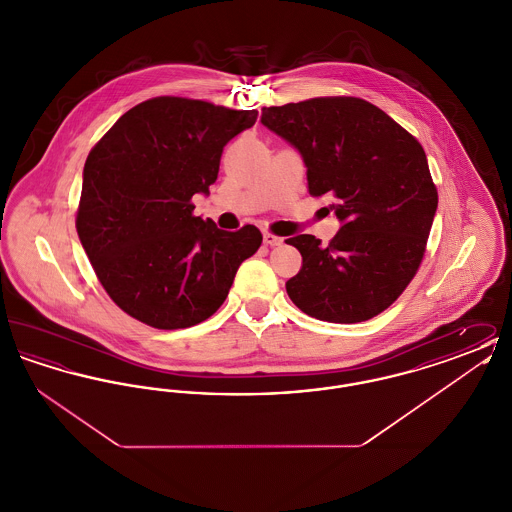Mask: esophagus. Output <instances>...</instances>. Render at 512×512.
I'll list each match as a JSON object with an SVG mask.
<instances>
[{
    "instance_id": "34e87169",
    "label": "esophagus",
    "mask_w": 512,
    "mask_h": 512,
    "mask_svg": "<svg viewBox=\"0 0 512 512\" xmlns=\"http://www.w3.org/2000/svg\"><path fill=\"white\" fill-rule=\"evenodd\" d=\"M263 240H265V244L270 245V247L284 244V238L274 236V234H270V232H265V234H263Z\"/></svg>"
}]
</instances>
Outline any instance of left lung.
<instances>
[{"mask_svg":"<svg viewBox=\"0 0 512 512\" xmlns=\"http://www.w3.org/2000/svg\"><path fill=\"white\" fill-rule=\"evenodd\" d=\"M263 124L307 167L309 194L334 199L343 222L328 242L288 238L303 265L286 282L309 317L351 324L380 315L422 263L438 188L420 142L365 99L328 96L265 107Z\"/></svg>","mask_w":512,"mask_h":512,"instance_id":"8db88e82","label":"left lung"}]
</instances>
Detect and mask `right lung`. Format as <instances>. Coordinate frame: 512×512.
I'll return each mask as SVG.
<instances>
[{
  "label": "right lung",
  "mask_w": 512,
  "mask_h": 512,
  "mask_svg": "<svg viewBox=\"0 0 512 512\" xmlns=\"http://www.w3.org/2000/svg\"><path fill=\"white\" fill-rule=\"evenodd\" d=\"M257 111L159 96L126 111L88 153L76 232L109 297L151 328L215 315L236 270L263 242L257 226L219 230L195 194L219 176L224 146Z\"/></svg>",
  "instance_id": "obj_1"
}]
</instances>
